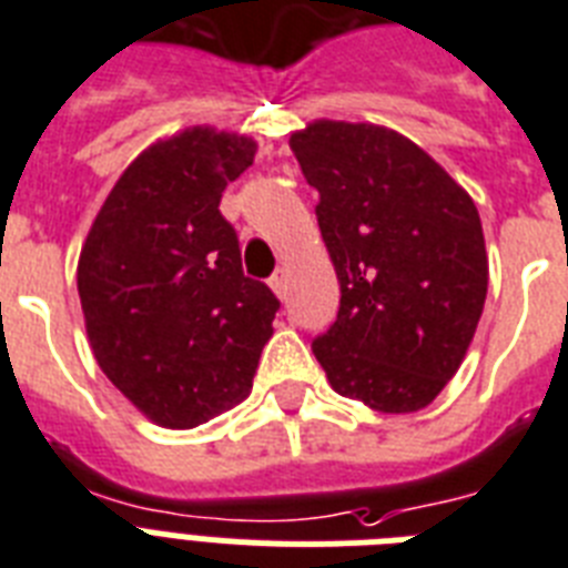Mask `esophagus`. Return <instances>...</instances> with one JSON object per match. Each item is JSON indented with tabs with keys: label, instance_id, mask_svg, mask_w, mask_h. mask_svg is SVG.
<instances>
[{
	"label": "esophagus",
	"instance_id": "34e87169",
	"mask_svg": "<svg viewBox=\"0 0 568 568\" xmlns=\"http://www.w3.org/2000/svg\"><path fill=\"white\" fill-rule=\"evenodd\" d=\"M270 287L275 290V293H278V298L287 296V287H290L287 270H278V272H275V275H272V278H270Z\"/></svg>",
	"mask_w": 568,
	"mask_h": 568
}]
</instances>
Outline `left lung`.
Wrapping results in <instances>:
<instances>
[{
	"instance_id": "obj_1",
	"label": "left lung",
	"mask_w": 568,
	"mask_h": 568,
	"mask_svg": "<svg viewBox=\"0 0 568 568\" xmlns=\"http://www.w3.org/2000/svg\"><path fill=\"white\" fill-rule=\"evenodd\" d=\"M339 281L313 339L331 387L381 413L428 407L457 372L487 298L475 202L416 143L369 122H311L290 138Z\"/></svg>"
}]
</instances>
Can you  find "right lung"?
<instances>
[{
  "mask_svg": "<svg viewBox=\"0 0 568 568\" xmlns=\"http://www.w3.org/2000/svg\"><path fill=\"white\" fill-rule=\"evenodd\" d=\"M255 140L187 129L158 140L113 184L79 257L88 337L111 384L163 428L240 405L281 302L243 275L222 190Z\"/></svg>",
  "mask_w": 568,
  "mask_h": 568,
  "instance_id": "obj_1",
  "label": "right lung"
}]
</instances>
